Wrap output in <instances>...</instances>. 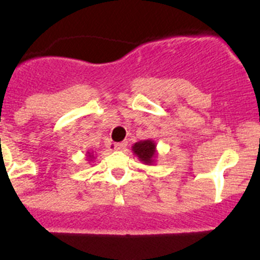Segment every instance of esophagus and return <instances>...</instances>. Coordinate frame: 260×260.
<instances>
[{"label":"esophagus","mask_w":260,"mask_h":260,"mask_svg":"<svg viewBox=\"0 0 260 260\" xmlns=\"http://www.w3.org/2000/svg\"><path fill=\"white\" fill-rule=\"evenodd\" d=\"M125 146H127V143L125 142L113 143V145H112V147H113V149H115V151H122V149L125 148Z\"/></svg>","instance_id":"1"}]
</instances>
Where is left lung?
Wrapping results in <instances>:
<instances>
[{"instance_id": "obj_1", "label": "left lung", "mask_w": 260, "mask_h": 260, "mask_svg": "<svg viewBox=\"0 0 260 260\" xmlns=\"http://www.w3.org/2000/svg\"><path fill=\"white\" fill-rule=\"evenodd\" d=\"M132 151L136 156L146 165H152L156 158V143L151 140L140 141L132 146Z\"/></svg>"}]
</instances>
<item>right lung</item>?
Wrapping results in <instances>:
<instances>
[{
  "mask_svg": "<svg viewBox=\"0 0 260 260\" xmlns=\"http://www.w3.org/2000/svg\"><path fill=\"white\" fill-rule=\"evenodd\" d=\"M88 157H89V158H93V153H90V152H88Z\"/></svg>",
  "mask_w": 260,
  "mask_h": 260,
  "instance_id": "right-lung-1",
  "label": "right lung"
}]
</instances>
